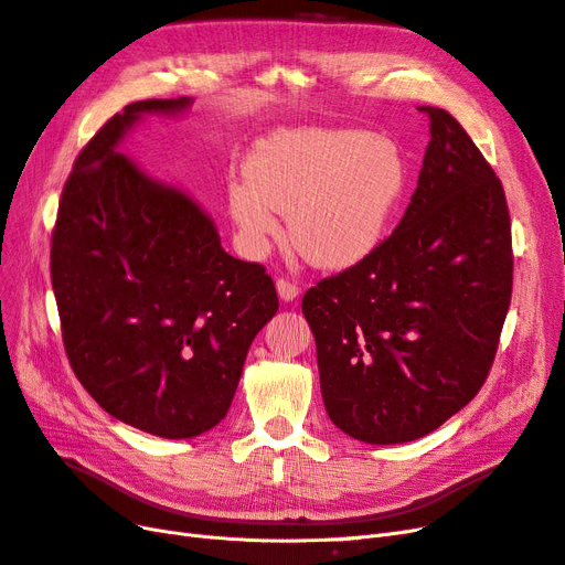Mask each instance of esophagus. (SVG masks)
Masks as SVG:
<instances>
[{
    "label": "esophagus",
    "mask_w": 565,
    "mask_h": 565,
    "mask_svg": "<svg viewBox=\"0 0 565 565\" xmlns=\"http://www.w3.org/2000/svg\"><path fill=\"white\" fill-rule=\"evenodd\" d=\"M276 287H278V295H280L282 301H292V299H297L299 292H301L299 285L292 282V280H287V278H280V280L276 282Z\"/></svg>",
    "instance_id": "esophagus-1"
}]
</instances>
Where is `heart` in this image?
<instances>
[{"instance_id": "1", "label": "heart", "mask_w": 565, "mask_h": 565, "mask_svg": "<svg viewBox=\"0 0 565 565\" xmlns=\"http://www.w3.org/2000/svg\"><path fill=\"white\" fill-rule=\"evenodd\" d=\"M247 181L231 183L228 207L249 247H262L289 216V241L306 262L349 268L384 241L405 188L396 146L361 131L297 129L256 143Z\"/></svg>"}]
</instances>
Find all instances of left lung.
<instances>
[{
	"label": "left lung",
	"instance_id": "obj_1",
	"mask_svg": "<svg viewBox=\"0 0 565 565\" xmlns=\"http://www.w3.org/2000/svg\"><path fill=\"white\" fill-rule=\"evenodd\" d=\"M419 110L431 141L401 224L301 301L324 409L374 446L431 434L481 391L514 282L502 181L448 110Z\"/></svg>",
	"mask_w": 565,
	"mask_h": 565
}]
</instances>
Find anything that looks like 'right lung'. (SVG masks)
I'll return each instance as SVG.
<instances>
[{
    "instance_id": "1",
    "label": "right lung",
    "mask_w": 565,
    "mask_h": 565,
    "mask_svg": "<svg viewBox=\"0 0 565 565\" xmlns=\"http://www.w3.org/2000/svg\"><path fill=\"white\" fill-rule=\"evenodd\" d=\"M150 98L113 115L79 150L51 233V285L67 361L115 419L193 438L226 417L252 339L278 311L262 264L221 247L212 218L117 152Z\"/></svg>"
}]
</instances>
